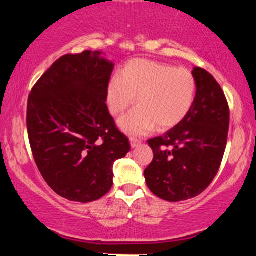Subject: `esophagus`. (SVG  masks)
I'll use <instances>...</instances> for the list:
<instances>
[{"label": "esophagus", "mask_w": 256, "mask_h": 256, "mask_svg": "<svg viewBox=\"0 0 256 256\" xmlns=\"http://www.w3.org/2000/svg\"><path fill=\"white\" fill-rule=\"evenodd\" d=\"M130 142H131V148H136L137 146L142 144L140 140H137V139H134V138H130Z\"/></svg>", "instance_id": "obj_1"}]
</instances>
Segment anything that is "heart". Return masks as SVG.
I'll return each instance as SVG.
<instances>
[{"mask_svg":"<svg viewBox=\"0 0 256 256\" xmlns=\"http://www.w3.org/2000/svg\"><path fill=\"white\" fill-rule=\"evenodd\" d=\"M196 91V78L186 69L170 64L136 60L126 64L120 77H112L106 102L112 116H120L134 104L138 108L120 119L119 126L131 136H144L153 128L165 131L188 114Z\"/></svg>","mask_w":256,"mask_h":256,"instance_id":"obj_1","label":"heart"}]
</instances>
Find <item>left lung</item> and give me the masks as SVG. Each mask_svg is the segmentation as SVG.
Masks as SVG:
<instances>
[{"mask_svg":"<svg viewBox=\"0 0 256 256\" xmlns=\"http://www.w3.org/2000/svg\"><path fill=\"white\" fill-rule=\"evenodd\" d=\"M194 103L185 118L160 137L150 139L152 162L146 185L166 202H176L202 193L219 171L227 144L230 108L222 88L202 68H194Z\"/></svg>","mask_w":256,"mask_h":256,"instance_id":"1","label":"left lung"}]
</instances>
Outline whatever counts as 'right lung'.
Wrapping results in <instances>:
<instances>
[{
  "mask_svg": "<svg viewBox=\"0 0 256 256\" xmlns=\"http://www.w3.org/2000/svg\"><path fill=\"white\" fill-rule=\"evenodd\" d=\"M114 66L100 51L66 54L30 92L26 126L34 159L48 185L70 202L104 196L114 184V162L131 148L105 103Z\"/></svg>",
  "mask_w": 256,
  "mask_h": 256,
  "instance_id": "obj_1",
  "label": "right lung"
}]
</instances>
